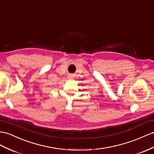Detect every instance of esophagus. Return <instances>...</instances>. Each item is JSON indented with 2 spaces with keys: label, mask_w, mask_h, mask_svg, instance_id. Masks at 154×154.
<instances>
[{
  "label": "esophagus",
  "mask_w": 154,
  "mask_h": 154,
  "mask_svg": "<svg viewBox=\"0 0 154 154\" xmlns=\"http://www.w3.org/2000/svg\"><path fill=\"white\" fill-rule=\"evenodd\" d=\"M69 78H70V79H72V76H71V75H70V76H69Z\"/></svg>",
  "instance_id": "1"
}]
</instances>
